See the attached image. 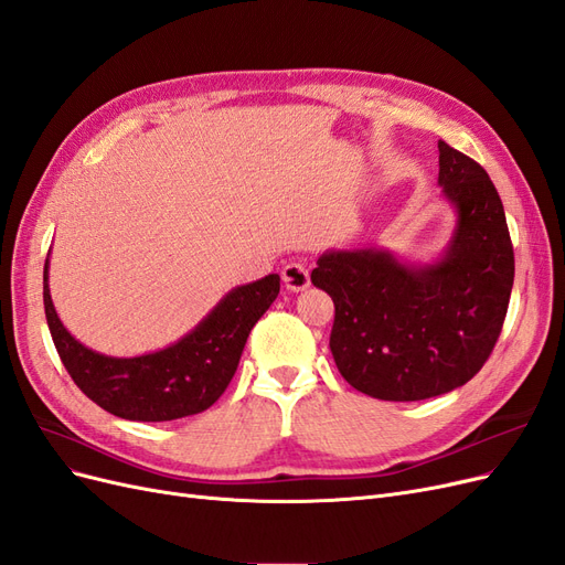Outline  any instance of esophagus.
<instances>
[{"label": "esophagus", "instance_id": "obj_1", "mask_svg": "<svg viewBox=\"0 0 565 565\" xmlns=\"http://www.w3.org/2000/svg\"><path fill=\"white\" fill-rule=\"evenodd\" d=\"M282 282L289 289V292H301L311 285V276H309V266L301 262H289L282 268Z\"/></svg>", "mask_w": 565, "mask_h": 565}]
</instances>
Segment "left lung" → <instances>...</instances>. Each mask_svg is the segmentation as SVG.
Masks as SVG:
<instances>
[{
	"instance_id": "8db88e82",
	"label": "left lung",
	"mask_w": 565,
	"mask_h": 565,
	"mask_svg": "<svg viewBox=\"0 0 565 565\" xmlns=\"http://www.w3.org/2000/svg\"><path fill=\"white\" fill-rule=\"evenodd\" d=\"M438 152V185L457 212L440 259L330 249L311 273L334 301L330 349L341 377L380 401L465 386L494 349L514 285V247L486 169L446 141Z\"/></svg>"
}]
</instances>
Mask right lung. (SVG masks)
<instances>
[{"mask_svg": "<svg viewBox=\"0 0 565 565\" xmlns=\"http://www.w3.org/2000/svg\"><path fill=\"white\" fill-rule=\"evenodd\" d=\"M280 292V276L241 285L195 328L167 349L115 358L87 349L63 328L49 292L44 264V313L61 361L84 396L131 422H169L198 415L218 401L241 363L247 337Z\"/></svg>", "mask_w": 565, "mask_h": 565, "instance_id": "add662e5", "label": "right lung"}]
</instances>
